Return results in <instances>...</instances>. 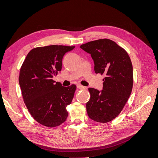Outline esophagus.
<instances>
[{
	"mask_svg": "<svg viewBox=\"0 0 158 158\" xmlns=\"http://www.w3.org/2000/svg\"><path fill=\"white\" fill-rule=\"evenodd\" d=\"M77 88H78V89H85V87L83 86V85H80V84H78V85H77Z\"/></svg>",
	"mask_w": 158,
	"mask_h": 158,
	"instance_id": "1",
	"label": "esophagus"
}]
</instances>
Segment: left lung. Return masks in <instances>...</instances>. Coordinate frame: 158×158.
<instances>
[{
	"instance_id": "1",
	"label": "left lung",
	"mask_w": 158,
	"mask_h": 158,
	"mask_svg": "<svg viewBox=\"0 0 158 158\" xmlns=\"http://www.w3.org/2000/svg\"><path fill=\"white\" fill-rule=\"evenodd\" d=\"M91 54L96 74H105L103 89L88 88V115L98 123H108L122 111L133 86L132 64L127 52L109 39L89 41L80 46Z\"/></svg>"
}]
</instances>
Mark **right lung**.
I'll return each instance as SVG.
<instances>
[{
	"mask_svg": "<svg viewBox=\"0 0 158 158\" xmlns=\"http://www.w3.org/2000/svg\"><path fill=\"white\" fill-rule=\"evenodd\" d=\"M75 46L48 45L31 49L19 74L23 102L31 117L49 128L58 127L68 117L66 107L74 98L76 85L63 87L52 79L62 69V60Z\"/></svg>",
	"mask_w": 158,
	"mask_h": 158,
	"instance_id": "right-lung-1",
	"label": "right lung"
}]
</instances>
